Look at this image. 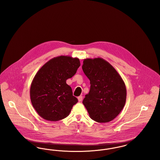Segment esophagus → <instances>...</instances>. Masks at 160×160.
Here are the masks:
<instances>
[{
	"label": "esophagus",
	"mask_w": 160,
	"mask_h": 160,
	"mask_svg": "<svg viewBox=\"0 0 160 160\" xmlns=\"http://www.w3.org/2000/svg\"><path fill=\"white\" fill-rule=\"evenodd\" d=\"M82 99H83V97H82V96H79V97H78V100L79 102L82 101Z\"/></svg>",
	"instance_id": "1"
}]
</instances>
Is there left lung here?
Wrapping results in <instances>:
<instances>
[{"label":"left lung","mask_w":160,"mask_h":160,"mask_svg":"<svg viewBox=\"0 0 160 160\" xmlns=\"http://www.w3.org/2000/svg\"><path fill=\"white\" fill-rule=\"evenodd\" d=\"M82 69L91 88L83 104L90 118L99 123L113 120L125 104L126 86L114 67L101 58L84 59Z\"/></svg>","instance_id":"1"}]
</instances>
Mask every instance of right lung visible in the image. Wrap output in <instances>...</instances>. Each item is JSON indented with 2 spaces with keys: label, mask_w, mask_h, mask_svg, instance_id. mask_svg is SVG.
Here are the masks:
<instances>
[{
  "label": "right lung",
  "mask_w": 160,
  "mask_h": 160,
  "mask_svg": "<svg viewBox=\"0 0 160 160\" xmlns=\"http://www.w3.org/2000/svg\"><path fill=\"white\" fill-rule=\"evenodd\" d=\"M79 59L60 56L46 62L34 77L30 88L32 104L43 119L58 121L67 118L78 102L66 81L76 73Z\"/></svg>",
  "instance_id": "obj_1"
}]
</instances>
